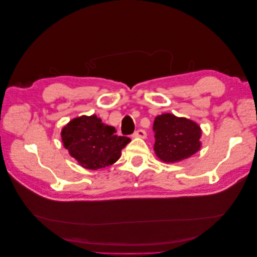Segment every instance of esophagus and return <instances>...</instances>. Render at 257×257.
I'll return each mask as SVG.
<instances>
[{
  "instance_id": "esophagus-1",
  "label": "esophagus",
  "mask_w": 257,
  "mask_h": 257,
  "mask_svg": "<svg viewBox=\"0 0 257 257\" xmlns=\"http://www.w3.org/2000/svg\"><path fill=\"white\" fill-rule=\"evenodd\" d=\"M134 137H138V138H146L147 137V133L144 131V130H138L136 131L134 135Z\"/></svg>"
}]
</instances>
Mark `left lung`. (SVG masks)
Listing matches in <instances>:
<instances>
[{
	"label": "left lung",
	"mask_w": 257,
	"mask_h": 257,
	"mask_svg": "<svg viewBox=\"0 0 257 257\" xmlns=\"http://www.w3.org/2000/svg\"><path fill=\"white\" fill-rule=\"evenodd\" d=\"M154 152L165 163H179L200 150L201 128L184 116L172 113L158 115L153 123Z\"/></svg>",
	"instance_id": "left-lung-1"
}]
</instances>
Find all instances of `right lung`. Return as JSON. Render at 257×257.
<instances>
[{
  "label": "right lung",
  "instance_id": "1",
  "mask_svg": "<svg viewBox=\"0 0 257 257\" xmlns=\"http://www.w3.org/2000/svg\"><path fill=\"white\" fill-rule=\"evenodd\" d=\"M115 133L113 126L92 114L72 119L62 128L61 137L69 155L80 166L96 170L118 161L121 150L131 142L128 137Z\"/></svg>",
  "mask_w": 257,
  "mask_h": 257
}]
</instances>
